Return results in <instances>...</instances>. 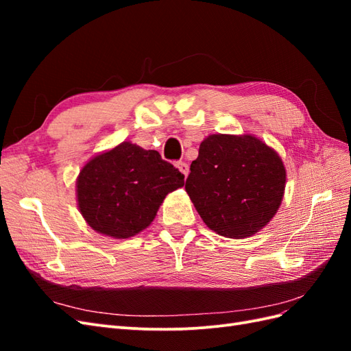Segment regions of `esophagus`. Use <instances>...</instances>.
<instances>
[{
    "label": "esophagus",
    "mask_w": 351,
    "mask_h": 351,
    "mask_svg": "<svg viewBox=\"0 0 351 351\" xmlns=\"http://www.w3.org/2000/svg\"><path fill=\"white\" fill-rule=\"evenodd\" d=\"M176 167L180 169V171H182L184 176H187L189 174V164L187 162H184V161H177L176 162Z\"/></svg>",
    "instance_id": "obj_1"
}]
</instances>
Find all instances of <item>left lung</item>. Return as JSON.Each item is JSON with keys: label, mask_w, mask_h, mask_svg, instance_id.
Returning a JSON list of instances; mask_svg holds the SVG:
<instances>
[{"label": "left lung", "mask_w": 351, "mask_h": 351, "mask_svg": "<svg viewBox=\"0 0 351 351\" xmlns=\"http://www.w3.org/2000/svg\"><path fill=\"white\" fill-rule=\"evenodd\" d=\"M284 189L281 158L250 134L206 137L186 180L200 218L230 239L253 236L267 226L281 205Z\"/></svg>", "instance_id": "obj_1"}]
</instances>
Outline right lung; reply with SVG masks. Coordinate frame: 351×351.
<instances>
[{
    "mask_svg": "<svg viewBox=\"0 0 351 351\" xmlns=\"http://www.w3.org/2000/svg\"><path fill=\"white\" fill-rule=\"evenodd\" d=\"M183 186L184 176L156 151L123 142L82 168L79 209L95 231L129 239L151 224L169 192Z\"/></svg>",
    "mask_w": 351,
    "mask_h": 351,
    "instance_id": "add662e5",
    "label": "right lung"
}]
</instances>
